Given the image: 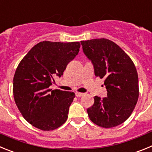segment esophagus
Instances as JSON below:
<instances>
[{"label": "esophagus", "mask_w": 152, "mask_h": 152, "mask_svg": "<svg viewBox=\"0 0 152 152\" xmlns=\"http://www.w3.org/2000/svg\"><path fill=\"white\" fill-rule=\"evenodd\" d=\"M85 94L84 93H81V92H76V96L78 97V98H80V97L83 96Z\"/></svg>", "instance_id": "1"}]
</instances>
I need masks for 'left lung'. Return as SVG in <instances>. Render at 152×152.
<instances>
[{"label": "left lung", "mask_w": 152, "mask_h": 152, "mask_svg": "<svg viewBox=\"0 0 152 152\" xmlns=\"http://www.w3.org/2000/svg\"><path fill=\"white\" fill-rule=\"evenodd\" d=\"M84 54L91 61L95 75L104 79L106 98H94L87 109L90 120L104 128L123 124L133 111L139 98V79L130 57L107 39L82 41Z\"/></svg>", "instance_id": "left-lung-1"}]
</instances>
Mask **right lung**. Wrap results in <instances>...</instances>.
Returning a JSON list of instances; mask_svg holds the SVG:
<instances>
[{
    "label": "right lung",
    "mask_w": 152,
    "mask_h": 152,
    "mask_svg": "<svg viewBox=\"0 0 152 152\" xmlns=\"http://www.w3.org/2000/svg\"><path fill=\"white\" fill-rule=\"evenodd\" d=\"M79 48L78 42H41L19 64L13 77L14 101L23 117L33 126L54 130L67 120L74 92L51 91L49 87L54 76H62Z\"/></svg>",
    "instance_id": "1"
}]
</instances>
